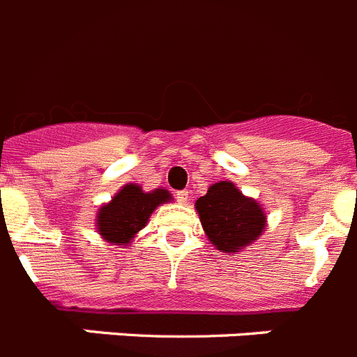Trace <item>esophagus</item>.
Instances as JSON below:
<instances>
[{"label": "esophagus", "instance_id": "esophagus-1", "mask_svg": "<svg viewBox=\"0 0 357 357\" xmlns=\"http://www.w3.org/2000/svg\"><path fill=\"white\" fill-rule=\"evenodd\" d=\"M176 199H178V203L187 204V203H188V190H179V192H176Z\"/></svg>", "mask_w": 357, "mask_h": 357}]
</instances>
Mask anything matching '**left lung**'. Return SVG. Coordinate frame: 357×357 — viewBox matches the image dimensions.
Returning <instances> with one entry per match:
<instances>
[{
  "instance_id": "obj_1",
  "label": "left lung",
  "mask_w": 357,
  "mask_h": 357,
  "mask_svg": "<svg viewBox=\"0 0 357 357\" xmlns=\"http://www.w3.org/2000/svg\"><path fill=\"white\" fill-rule=\"evenodd\" d=\"M196 210L210 244L222 253H238L252 246L268 225L262 204L244 196L231 181L213 183L196 201Z\"/></svg>"
}]
</instances>
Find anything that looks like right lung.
Instances as JSON below:
<instances>
[{
  "label": "right lung",
  "mask_w": 357,
  "mask_h": 357,
  "mask_svg": "<svg viewBox=\"0 0 357 357\" xmlns=\"http://www.w3.org/2000/svg\"><path fill=\"white\" fill-rule=\"evenodd\" d=\"M172 201L165 188L145 192L138 183H127L109 203H104L97 212V231L105 243L113 246H129L144 230L149 217L160 204Z\"/></svg>",
  "instance_id": "1"
}]
</instances>
